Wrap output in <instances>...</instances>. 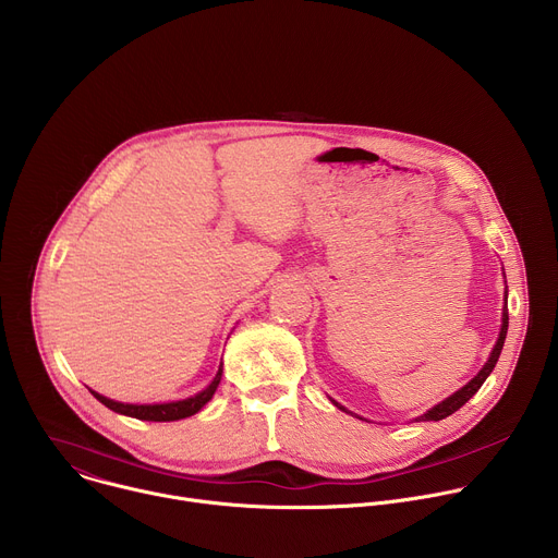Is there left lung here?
Listing matches in <instances>:
<instances>
[{
  "label": "left lung",
  "instance_id": "8db88e82",
  "mask_svg": "<svg viewBox=\"0 0 558 558\" xmlns=\"http://www.w3.org/2000/svg\"><path fill=\"white\" fill-rule=\"evenodd\" d=\"M506 333H508V306L504 308V325H501V333H499V340H497V344H495V349H493V353H490V357H488V362L484 364V368L476 373L461 390H457L454 395H450L448 400H444L441 404H437L435 409H430L428 413H424L422 417H417L420 422H439V420H444V417H448V415H452L454 411H459L470 397L482 388V384L486 381V377L493 373V368H495V364H497V360H499V355H501V349H504V342H506ZM336 407L338 409H342L338 402H336ZM344 411V409H342Z\"/></svg>",
  "mask_w": 558,
  "mask_h": 558
}]
</instances>
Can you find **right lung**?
Instances as JSON below:
<instances>
[{
    "label": "right lung",
    "instance_id": "1",
    "mask_svg": "<svg viewBox=\"0 0 558 558\" xmlns=\"http://www.w3.org/2000/svg\"><path fill=\"white\" fill-rule=\"evenodd\" d=\"M220 375H222V368H218L214 381L205 390H201L194 397H187V400L172 402V404H121V402L108 400V397H104V395H99L95 390H93V395L97 397V400L104 407H108L110 411L128 415V417H134V420H143V422H177V420H185V417L198 413L211 400L214 392H216V386L220 381Z\"/></svg>",
    "mask_w": 558,
    "mask_h": 558
}]
</instances>
